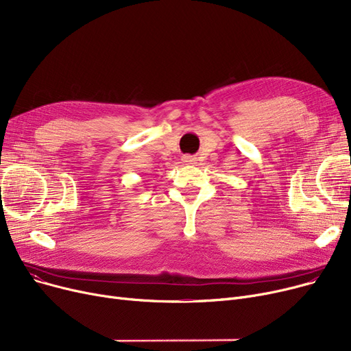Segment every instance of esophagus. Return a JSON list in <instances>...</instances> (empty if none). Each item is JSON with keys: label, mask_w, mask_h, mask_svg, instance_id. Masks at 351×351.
<instances>
[{"label": "esophagus", "mask_w": 351, "mask_h": 351, "mask_svg": "<svg viewBox=\"0 0 351 351\" xmlns=\"http://www.w3.org/2000/svg\"><path fill=\"white\" fill-rule=\"evenodd\" d=\"M182 160H183V163H186V165H193V163H196V158H195V156H183Z\"/></svg>", "instance_id": "obj_1"}]
</instances>
